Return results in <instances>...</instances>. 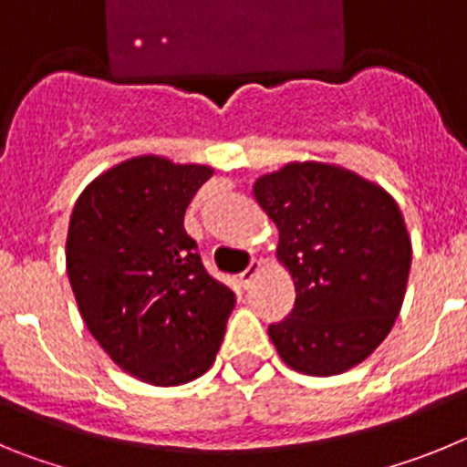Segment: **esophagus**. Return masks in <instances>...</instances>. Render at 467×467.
I'll return each instance as SVG.
<instances>
[{"instance_id": "1", "label": "esophagus", "mask_w": 467, "mask_h": 467, "mask_svg": "<svg viewBox=\"0 0 467 467\" xmlns=\"http://www.w3.org/2000/svg\"><path fill=\"white\" fill-rule=\"evenodd\" d=\"M259 266H262V264L253 262V264H250V266H247V269L241 274V285H243V287H245V290H247V287H250V285H253V280L257 278Z\"/></svg>"}]
</instances>
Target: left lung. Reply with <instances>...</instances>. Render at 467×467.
<instances>
[{
    "mask_svg": "<svg viewBox=\"0 0 467 467\" xmlns=\"http://www.w3.org/2000/svg\"><path fill=\"white\" fill-rule=\"evenodd\" d=\"M254 201L278 226V259L295 306L269 325L292 369L332 377L360 365L388 337L402 306L411 241L388 192L329 163H287L259 177Z\"/></svg>",
    "mask_w": 467,
    "mask_h": 467,
    "instance_id": "left-lung-1",
    "label": "left lung"
}]
</instances>
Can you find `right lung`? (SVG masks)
<instances>
[{"mask_svg":"<svg viewBox=\"0 0 467 467\" xmlns=\"http://www.w3.org/2000/svg\"><path fill=\"white\" fill-rule=\"evenodd\" d=\"M208 166L138 156L74 203L67 275L95 341L130 377L180 386L208 372L236 296L201 264L184 231Z\"/></svg>","mask_w":467,"mask_h":467,"instance_id":"add662e5","label":"right lung"}]
</instances>
